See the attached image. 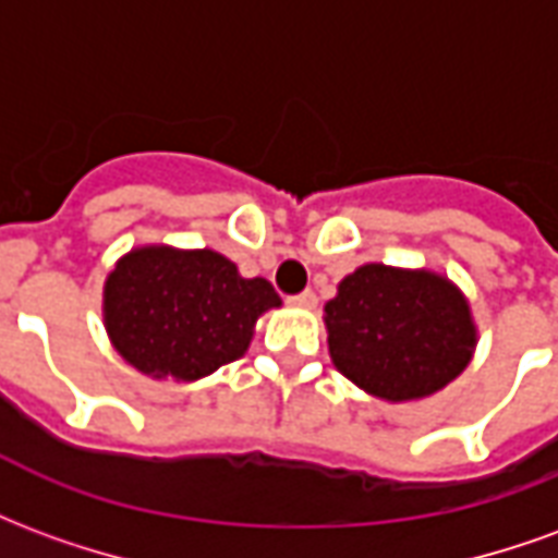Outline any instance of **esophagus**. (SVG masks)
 Instances as JSON below:
<instances>
[{"instance_id": "obj_1", "label": "esophagus", "mask_w": 558, "mask_h": 558, "mask_svg": "<svg viewBox=\"0 0 558 558\" xmlns=\"http://www.w3.org/2000/svg\"><path fill=\"white\" fill-rule=\"evenodd\" d=\"M290 304H295V307H314V304H316V292L314 290L299 292V295H292Z\"/></svg>"}]
</instances>
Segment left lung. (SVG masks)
Wrapping results in <instances>:
<instances>
[{
	"label": "left lung",
	"mask_w": 558,
	"mask_h": 558,
	"mask_svg": "<svg viewBox=\"0 0 558 558\" xmlns=\"http://www.w3.org/2000/svg\"><path fill=\"white\" fill-rule=\"evenodd\" d=\"M326 328L340 374L391 403L442 391L466 371L478 340L466 295L451 280L383 263L340 280Z\"/></svg>",
	"instance_id": "left-lung-1"
}]
</instances>
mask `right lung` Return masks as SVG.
Segmentation results:
<instances>
[{
  "mask_svg": "<svg viewBox=\"0 0 558 558\" xmlns=\"http://www.w3.org/2000/svg\"><path fill=\"white\" fill-rule=\"evenodd\" d=\"M280 307L266 278H242L218 251L146 244L104 283V326L140 374L194 383L242 359L259 316Z\"/></svg>",
  "mask_w": 558,
  "mask_h": 558,
  "instance_id": "1",
  "label": "right lung"
}]
</instances>
